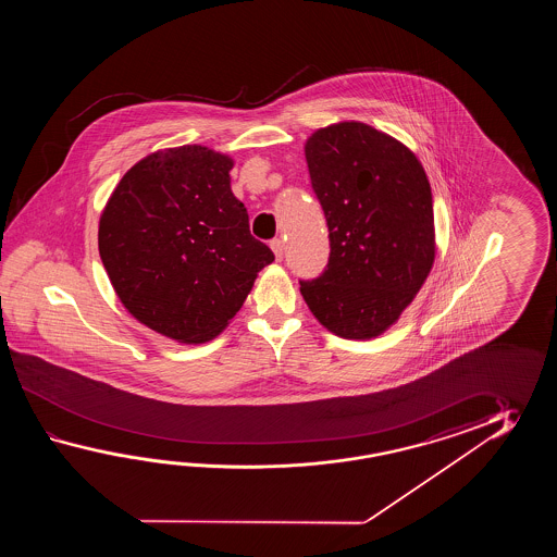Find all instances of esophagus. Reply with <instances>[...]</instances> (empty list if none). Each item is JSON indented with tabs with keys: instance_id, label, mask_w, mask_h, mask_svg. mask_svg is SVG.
Masks as SVG:
<instances>
[{
	"instance_id": "34e87169",
	"label": "esophagus",
	"mask_w": 557,
	"mask_h": 557,
	"mask_svg": "<svg viewBox=\"0 0 557 557\" xmlns=\"http://www.w3.org/2000/svg\"><path fill=\"white\" fill-rule=\"evenodd\" d=\"M271 249H273L276 261H283L284 243L281 238H274L273 243H271Z\"/></svg>"
}]
</instances>
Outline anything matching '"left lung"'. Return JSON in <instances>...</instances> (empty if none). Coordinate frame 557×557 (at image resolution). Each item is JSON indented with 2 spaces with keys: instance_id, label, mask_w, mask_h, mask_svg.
Listing matches in <instances>:
<instances>
[{
  "instance_id": "1",
  "label": "left lung",
  "mask_w": 557,
  "mask_h": 557,
  "mask_svg": "<svg viewBox=\"0 0 557 557\" xmlns=\"http://www.w3.org/2000/svg\"><path fill=\"white\" fill-rule=\"evenodd\" d=\"M305 154L331 257L319 278L300 281V293L336 336L374 338L400 319L434 264L424 166L406 145L358 121L314 131Z\"/></svg>"
}]
</instances>
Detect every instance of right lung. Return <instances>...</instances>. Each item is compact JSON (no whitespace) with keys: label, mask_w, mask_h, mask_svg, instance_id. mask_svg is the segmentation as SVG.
Returning a JSON list of instances; mask_svg holds the SVG:
<instances>
[{"label":"right lung","mask_w":557,"mask_h":557,"mask_svg":"<svg viewBox=\"0 0 557 557\" xmlns=\"http://www.w3.org/2000/svg\"><path fill=\"white\" fill-rule=\"evenodd\" d=\"M231 169V157L201 145L147 154L99 219V255L119 300L177 343H209L225 331L274 261L250 235Z\"/></svg>","instance_id":"1"}]
</instances>
